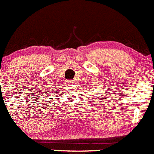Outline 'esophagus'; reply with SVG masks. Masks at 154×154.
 Returning <instances> with one entry per match:
<instances>
[{
  "mask_svg": "<svg viewBox=\"0 0 154 154\" xmlns=\"http://www.w3.org/2000/svg\"><path fill=\"white\" fill-rule=\"evenodd\" d=\"M67 83L72 84V83H74V81H73V80H68V81H67Z\"/></svg>",
  "mask_w": 154,
  "mask_h": 154,
  "instance_id": "obj_1",
  "label": "esophagus"
}]
</instances>
